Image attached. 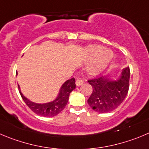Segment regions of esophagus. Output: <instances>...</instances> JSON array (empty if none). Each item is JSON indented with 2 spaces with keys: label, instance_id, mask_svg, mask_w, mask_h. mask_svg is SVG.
<instances>
[{
  "label": "esophagus",
  "instance_id": "34e87169",
  "mask_svg": "<svg viewBox=\"0 0 149 149\" xmlns=\"http://www.w3.org/2000/svg\"><path fill=\"white\" fill-rule=\"evenodd\" d=\"M83 84V80H76V86H80Z\"/></svg>",
  "mask_w": 149,
  "mask_h": 149
}]
</instances>
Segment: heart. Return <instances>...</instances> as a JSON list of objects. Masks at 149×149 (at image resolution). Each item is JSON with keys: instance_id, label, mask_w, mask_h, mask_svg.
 I'll list each match as a JSON object with an SVG mask.
<instances>
[{"instance_id": "heart-1", "label": "heart", "mask_w": 149, "mask_h": 149, "mask_svg": "<svg viewBox=\"0 0 149 149\" xmlns=\"http://www.w3.org/2000/svg\"><path fill=\"white\" fill-rule=\"evenodd\" d=\"M86 58L91 61L88 66V73L97 75L108 66L113 58V53L102 46L93 45L86 47Z\"/></svg>"}]
</instances>
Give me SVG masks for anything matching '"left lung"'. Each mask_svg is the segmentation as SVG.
<instances>
[{
    "label": "left lung",
    "mask_w": 149,
    "mask_h": 149,
    "mask_svg": "<svg viewBox=\"0 0 149 149\" xmlns=\"http://www.w3.org/2000/svg\"><path fill=\"white\" fill-rule=\"evenodd\" d=\"M130 67L122 69L119 78L100 77L89 80L93 91L88 100L90 107L100 113H108L118 107L127 95L130 87Z\"/></svg>",
    "instance_id": "obj_1"
}]
</instances>
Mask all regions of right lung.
Returning a JSON list of instances; mask_svg holds the SVG:
<instances>
[{"label":"right lung","mask_w":149,"mask_h":149,"mask_svg":"<svg viewBox=\"0 0 149 149\" xmlns=\"http://www.w3.org/2000/svg\"><path fill=\"white\" fill-rule=\"evenodd\" d=\"M75 80L72 78L68 80L61 86L58 97L53 101L49 102L39 104L30 101L24 96L19 86V91L22 100L30 109L35 113L45 117H52L60 113L66 107L69 100V94L75 88Z\"/></svg>","instance_id":"obj_1"}]
</instances>
